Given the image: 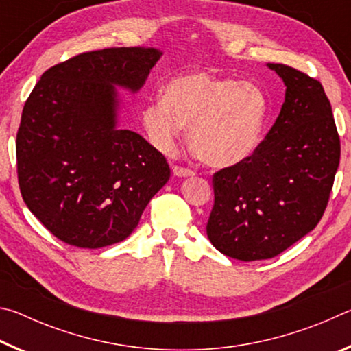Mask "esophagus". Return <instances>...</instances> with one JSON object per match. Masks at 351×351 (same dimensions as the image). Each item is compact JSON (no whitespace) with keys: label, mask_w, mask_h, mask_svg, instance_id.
<instances>
[{"label":"esophagus","mask_w":351,"mask_h":351,"mask_svg":"<svg viewBox=\"0 0 351 351\" xmlns=\"http://www.w3.org/2000/svg\"><path fill=\"white\" fill-rule=\"evenodd\" d=\"M171 171H173V175L178 176V178H187V176H193L195 171L189 170V169H184V167H180V165H173L171 167Z\"/></svg>","instance_id":"obj_1"}]
</instances>
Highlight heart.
Returning <instances> with one entry per match:
<instances>
[{
	"label": "heart",
	"instance_id": "heart-1",
	"mask_svg": "<svg viewBox=\"0 0 351 351\" xmlns=\"http://www.w3.org/2000/svg\"><path fill=\"white\" fill-rule=\"evenodd\" d=\"M266 112L265 94L254 83L189 73L171 79L162 97L142 108L141 121L159 152H173L189 127V144L201 161L213 169H230L254 154Z\"/></svg>",
	"mask_w": 351,
	"mask_h": 351
}]
</instances>
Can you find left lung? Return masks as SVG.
Returning <instances> with one entry per match:
<instances>
[{"mask_svg":"<svg viewBox=\"0 0 351 351\" xmlns=\"http://www.w3.org/2000/svg\"><path fill=\"white\" fill-rule=\"evenodd\" d=\"M266 66L287 86L280 114L247 161L213 175L206 228L219 252L243 261L276 257L316 228L341 158L320 82L287 64Z\"/></svg>","mask_w":351,"mask_h":351,"instance_id":"left-lung-1","label":"left lung"}]
</instances>
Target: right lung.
Wrapping results in <instances>:
<instances>
[{
    "label": "right lung",
    "instance_id": "add662e5",
    "mask_svg": "<svg viewBox=\"0 0 351 351\" xmlns=\"http://www.w3.org/2000/svg\"><path fill=\"white\" fill-rule=\"evenodd\" d=\"M159 58L153 47L85 52L47 69L26 100L16 133L21 197L71 246L125 240L169 181L162 153L119 128L117 88L138 93Z\"/></svg>",
    "mask_w": 351,
    "mask_h": 351
}]
</instances>
